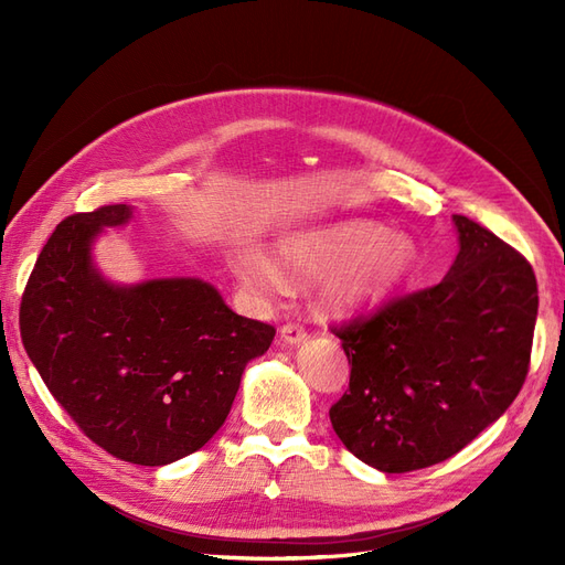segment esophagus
<instances>
[{"label":"esophagus","mask_w":565,"mask_h":565,"mask_svg":"<svg viewBox=\"0 0 565 565\" xmlns=\"http://www.w3.org/2000/svg\"><path fill=\"white\" fill-rule=\"evenodd\" d=\"M280 341L285 347H299L301 341H306V330L301 328V324H282L280 328Z\"/></svg>","instance_id":"1"}]
</instances>
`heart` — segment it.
<instances>
[{
	"instance_id": "heart-1",
	"label": "heart",
	"mask_w": 565,
	"mask_h": 565,
	"mask_svg": "<svg viewBox=\"0 0 565 565\" xmlns=\"http://www.w3.org/2000/svg\"><path fill=\"white\" fill-rule=\"evenodd\" d=\"M419 247L413 235L372 218H344L278 237L273 259L256 247L233 254L235 278L259 303L287 292L289 280H320L316 306L330 318L377 309L413 278Z\"/></svg>"
}]
</instances>
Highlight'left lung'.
Listing matches in <instances>:
<instances>
[{
	"label": "left lung",
	"mask_w": 565,
	"mask_h": 565,
	"mask_svg": "<svg viewBox=\"0 0 565 565\" xmlns=\"http://www.w3.org/2000/svg\"><path fill=\"white\" fill-rule=\"evenodd\" d=\"M457 256L438 285L334 330L351 365L332 429L365 465H438L498 422L525 382L537 280L523 256L455 214Z\"/></svg>",
	"instance_id": "obj_1"
}]
</instances>
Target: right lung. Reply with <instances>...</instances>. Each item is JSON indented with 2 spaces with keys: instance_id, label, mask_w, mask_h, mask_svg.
Listing matches in <instances>:
<instances>
[{
  "instance_id": "right-lung-1",
  "label": "right lung",
  "mask_w": 565,
  "mask_h": 565,
  "mask_svg": "<svg viewBox=\"0 0 565 565\" xmlns=\"http://www.w3.org/2000/svg\"><path fill=\"white\" fill-rule=\"evenodd\" d=\"M131 218L129 204H108L61 221L28 280L21 337L51 396L96 446L164 467L221 429L276 330L233 313L200 278L108 280L94 245Z\"/></svg>"
}]
</instances>
